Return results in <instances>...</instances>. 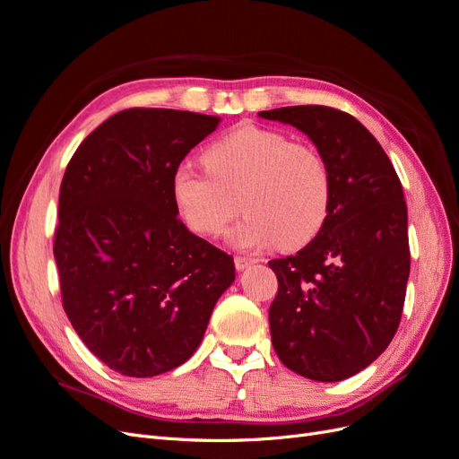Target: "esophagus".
Listing matches in <instances>:
<instances>
[{
    "label": "esophagus",
    "instance_id": "esophagus-1",
    "mask_svg": "<svg viewBox=\"0 0 459 459\" xmlns=\"http://www.w3.org/2000/svg\"><path fill=\"white\" fill-rule=\"evenodd\" d=\"M255 262H256V260L251 258V256H235V268H238L239 272H243V270H247V268H251Z\"/></svg>",
    "mask_w": 459,
    "mask_h": 459
}]
</instances>
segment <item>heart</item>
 <instances>
[{"instance_id":"obj_1","label":"heart","mask_w":459,"mask_h":459,"mask_svg":"<svg viewBox=\"0 0 459 459\" xmlns=\"http://www.w3.org/2000/svg\"><path fill=\"white\" fill-rule=\"evenodd\" d=\"M203 164H179L172 174L174 203L197 235H220L239 203L247 214L230 233L235 247L297 248L324 228L333 184L325 159L312 145L241 124L203 151Z\"/></svg>"}]
</instances>
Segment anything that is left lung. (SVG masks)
I'll return each mask as SVG.
<instances>
[{
    "mask_svg": "<svg viewBox=\"0 0 459 459\" xmlns=\"http://www.w3.org/2000/svg\"><path fill=\"white\" fill-rule=\"evenodd\" d=\"M307 134L329 166L324 228L295 256L270 260L275 354L302 377L349 379L377 359L398 329L410 275L408 208L393 162L352 115L324 105L258 113Z\"/></svg>",
    "mask_w": 459,
    "mask_h": 459,
    "instance_id": "obj_1",
    "label": "left lung"
}]
</instances>
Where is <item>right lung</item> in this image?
Segmentation results:
<instances>
[{
  "label": "right lung",
  "instance_id": "obj_1",
  "mask_svg": "<svg viewBox=\"0 0 459 459\" xmlns=\"http://www.w3.org/2000/svg\"><path fill=\"white\" fill-rule=\"evenodd\" d=\"M220 118L126 108L97 126L68 162L53 255L63 308L105 366L155 377L193 356L233 258L178 218L172 174Z\"/></svg>",
  "mask_w": 459,
  "mask_h": 459
}]
</instances>
